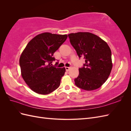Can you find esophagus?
Returning a JSON list of instances; mask_svg holds the SVG:
<instances>
[{"mask_svg": "<svg viewBox=\"0 0 131 131\" xmlns=\"http://www.w3.org/2000/svg\"><path fill=\"white\" fill-rule=\"evenodd\" d=\"M65 68H66V71H68V70L70 69V67H65Z\"/></svg>", "mask_w": 131, "mask_h": 131, "instance_id": "esophagus-1", "label": "esophagus"}]
</instances>
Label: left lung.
<instances>
[{
	"instance_id": "8db88e82",
	"label": "left lung",
	"mask_w": 131,
	"mask_h": 131,
	"mask_svg": "<svg viewBox=\"0 0 131 131\" xmlns=\"http://www.w3.org/2000/svg\"><path fill=\"white\" fill-rule=\"evenodd\" d=\"M68 37L79 57H84L85 61L84 67L79 69L75 85L86 91L100 88L108 79L113 68L112 52L108 43L89 32L70 33Z\"/></svg>"
}]
</instances>
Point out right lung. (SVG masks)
I'll use <instances>...</instances> for the list:
<instances>
[{"instance_id":"1","label":"right lung","mask_w":131,"mask_h":131,"mask_svg":"<svg viewBox=\"0 0 131 131\" xmlns=\"http://www.w3.org/2000/svg\"><path fill=\"white\" fill-rule=\"evenodd\" d=\"M68 37L43 33L28 43L19 58L21 75L29 88L35 93L47 94L60 85L66 69L52 66L53 53Z\"/></svg>"}]
</instances>
